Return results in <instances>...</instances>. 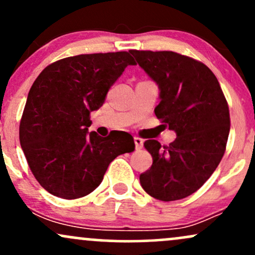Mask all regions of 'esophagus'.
<instances>
[{"label":"esophagus","instance_id":"1","mask_svg":"<svg viewBox=\"0 0 255 255\" xmlns=\"http://www.w3.org/2000/svg\"><path fill=\"white\" fill-rule=\"evenodd\" d=\"M134 142H135V148L136 150H140L142 147V144H144V140L141 137L134 136Z\"/></svg>","mask_w":255,"mask_h":255}]
</instances>
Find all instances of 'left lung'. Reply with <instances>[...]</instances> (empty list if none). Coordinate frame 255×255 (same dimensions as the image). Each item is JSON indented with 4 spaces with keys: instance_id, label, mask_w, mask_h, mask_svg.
I'll list each match as a JSON object with an SVG mask.
<instances>
[{
    "instance_id": "8db88e82",
    "label": "left lung",
    "mask_w": 255,
    "mask_h": 255,
    "mask_svg": "<svg viewBox=\"0 0 255 255\" xmlns=\"http://www.w3.org/2000/svg\"><path fill=\"white\" fill-rule=\"evenodd\" d=\"M129 52L158 85L154 114L176 133L169 146L144 142L153 162L140 184L158 200H180L197 192L223 157L230 130L227 99L211 69L197 60L174 51Z\"/></svg>"
}]
</instances>
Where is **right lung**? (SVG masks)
<instances>
[{"mask_svg": "<svg viewBox=\"0 0 255 255\" xmlns=\"http://www.w3.org/2000/svg\"><path fill=\"white\" fill-rule=\"evenodd\" d=\"M134 64L127 51L78 55L49 64L34 80L20 121V145L32 174L50 194H90L116 157L134 151L126 131L107 137L89 133L91 111L103 105L110 87Z\"/></svg>", "mask_w": 255, "mask_h": 255, "instance_id": "1", "label": "right lung"}]
</instances>
